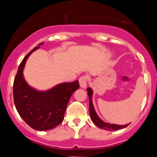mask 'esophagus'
Here are the masks:
<instances>
[{
    "instance_id": "34e87169",
    "label": "esophagus",
    "mask_w": 157,
    "mask_h": 157,
    "mask_svg": "<svg viewBox=\"0 0 157 157\" xmlns=\"http://www.w3.org/2000/svg\"><path fill=\"white\" fill-rule=\"evenodd\" d=\"M79 84H80V86L82 88L85 89L86 88L87 86V81H88V78H87L86 76H82V77L79 78Z\"/></svg>"
}]
</instances>
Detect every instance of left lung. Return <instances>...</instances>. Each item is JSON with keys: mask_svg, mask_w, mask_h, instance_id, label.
Masks as SVG:
<instances>
[{"mask_svg": "<svg viewBox=\"0 0 157 157\" xmlns=\"http://www.w3.org/2000/svg\"><path fill=\"white\" fill-rule=\"evenodd\" d=\"M87 92H88V97L90 99V115L92 121L96 126H98L99 128L104 129V130H118L122 128H125L129 124L127 125H116V124H110L109 123H105L103 120H101L99 118V116L97 115L94 109V107L93 105L92 102V96H93V90L91 88H87Z\"/></svg>", "mask_w": 157, "mask_h": 157, "instance_id": "8db88e82", "label": "left lung"}]
</instances>
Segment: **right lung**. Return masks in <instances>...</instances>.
I'll list each match as a JSON object with an SVG mask.
<instances>
[{"mask_svg": "<svg viewBox=\"0 0 157 157\" xmlns=\"http://www.w3.org/2000/svg\"><path fill=\"white\" fill-rule=\"evenodd\" d=\"M40 43L39 45H42ZM40 46L34 48L23 58L13 83V98L16 110L26 123L36 130H48L61 123L72 94L79 88L78 81L58 84L47 91H37L27 83L23 75L27 58Z\"/></svg>", "mask_w": 157, "mask_h": 157, "instance_id": "right-lung-1", "label": "right lung"}]
</instances>
